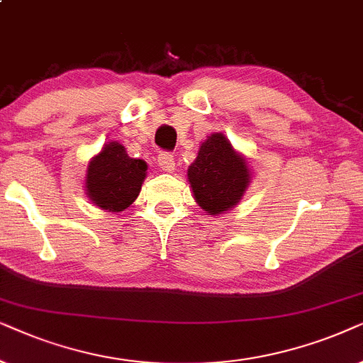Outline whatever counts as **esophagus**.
<instances>
[{
  "mask_svg": "<svg viewBox=\"0 0 363 363\" xmlns=\"http://www.w3.org/2000/svg\"><path fill=\"white\" fill-rule=\"evenodd\" d=\"M156 161L159 164V167H161L162 171H166V172L174 171V166H176V162H174V156L171 152H161L157 156Z\"/></svg>",
  "mask_w": 363,
  "mask_h": 363,
  "instance_id": "1",
  "label": "esophagus"
}]
</instances>
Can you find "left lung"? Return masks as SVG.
I'll use <instances>...</instances> for the list:
<instances>
[{
  "mask_svg": "<svg viewBox=\"0 0 363 363\" xmlns=\"http://www.w3.org/2000/svg\"><path fill=\"white\" fill-rule=\"evenodd\" d=\"M187 179L201 209L219 216L239 204L250 184V172L229 139L214 133L202 143L196 161L187 169Z\"/></svg>",
  "mask_w": 363,
  "mask_h": 363,
  "instance_id": "obj_1",
  "label": "left lung"
}]
</instances>
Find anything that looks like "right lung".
Segmentation results:
<instances>
[{"instance_id":"1","label":"right lung","mask_w":363,"mask_h":363,"mask_svg":"<svg viewBox=\"0 0 363 363\" xmlns=\"http://www.w3.org/2000/svg\"><path fill=\"white\" fill-rule=\"evenodd\" d=\"M146 171L147 164L143 159L129 157L123 144H104L103 151L88 166L86 194L101 209L121 212L138 199Z\"/></svg>"}]
</instances>
